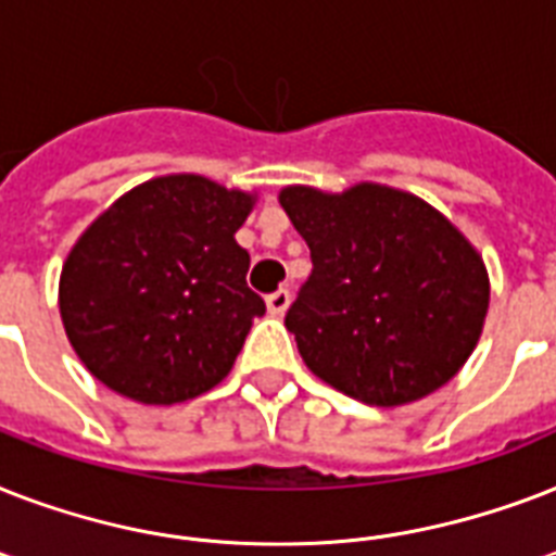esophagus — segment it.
Wrapping results in <instances>:
<instances>
[{"mask_svg": "<svg viewBox=\"0 0 556 556\" xmlns=\"http://www.w3.org/2000/svg\"><path fill=\"white\" fill-rule=\"evenodd\" d=\"M265 303H268L270 314H286L288 303H291V291L288 288H277L274 294L265 296Z\"/></svg>", "mask_w": 556, "mask_h": 556, "instance_id": "obj_1", "label": "esophagus"}]
</instances>
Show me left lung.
Returning a JSON list of instances; mask_svg holds the SVG:
<instances>
[{
	"label": "left lung",
	"mask_w": 556,
	"mask_h": 556,
	"mask_svg": "<svg viewBox=\"0 0 556 556\" xmlns=\"http://www.w3.org/2000/svg\"><path fill=\"white\" fill-rule=\"evenodd\" d=\"M279 204L312 251L286 329L317 378L364 404L397 406L465 366L491 286L439 210L380 185L340 195L286 187Z\"/></svg>",
	"instance_id": "left-lung-1"
}]
</instances>
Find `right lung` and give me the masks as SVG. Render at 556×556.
Returning a JSON list of instances; mask_svg holds the SVG:
<instances>
[{
  "instance_id": "right-lung-1",
  "label": "right lung",
  "mask_w": 556,
  "mask_h": 556,
  "mask_svg": "<svg viewBox=\"0 0 556 556\" xmlns=\"http://www.w3.org/2000/svg\"><path fill=\"white\" fill-rule=\"evenodd\" d=\"M248 192L201 176L135 187L74 244L60 277L65 334L86 369L141 404H178L225 378L265 300L233 233Z\"/></svg>"
}]
</instances>
